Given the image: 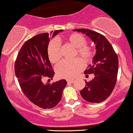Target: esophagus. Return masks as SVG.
I'll return each mask as SVG.
<instances>
[{"label": "esophagus", "instance_id": "34e87169", "mask_svg": "<svg viewBox=\"0 0 133 133\" xmlns=\"http://www.w3.org/2000/svg\"><path fill=\"white\" fill-rule=\"evenodd\" d=\"M67 83H73L74 81L73 80H67Z\"/></svg>", "mask_w": 133, "mask_h": 133}]
</instances>
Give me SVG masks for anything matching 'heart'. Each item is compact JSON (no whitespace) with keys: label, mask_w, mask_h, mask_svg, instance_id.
I'll return each instance as SVG.
<instances>
[{"label":"heart","mask_w":133,"mask_h":133,"mask_svg":"<svg viewBox=\"0 0 133 133\" xmlns=\"http://www.w3.org/2000/svg\"><path fill=\"white\" fill-rule=\"evenodd\" d=\"M64 43L74 48V57H78L85 64L92 61L95 56V49L92 46L87 44V38L83 35L74 33L69 35L63 39ZM46 53L50 63H56L61 58V49L59 44L55 40L50 41L47 46ZM84 67V64L79 58L72 61H63L55 68L56 75L59 78L72 79L75 78Z\"/></svg>","instance_id":"b5f03b06"}]
</instances>
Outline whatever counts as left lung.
Returning a JSON list of instances; mask_svg holds the SVG:
<instances>
[{
	"instance_id": "left-lung-1",
	"label": "left lung",
	"mask_w": 133,
	"mask_h": 133,
	"mask_svg": "<svg viewBox=\"0 0 133 133\" xmlns=\"http://www.w3.org/2000/svg\"><path fill=\"white\" fill-rule=\"evenodd\" d=\"M74 30L89 36L95 43L97 50L92 64L89 65L84 72L86 76L94 74L95 77L89 82L85 81V87L80 93L89 103H101L112 93L117 83L118 56L109 41L101 34L86 29Z\"/></svg>"
}]
</instances>
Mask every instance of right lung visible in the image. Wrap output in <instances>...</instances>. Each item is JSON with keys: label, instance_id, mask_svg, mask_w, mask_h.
Here are the masks:
<instances>
[{"label": "right lung", "instance_id": "obj_1", "mask_svg": "<svg viewBox=\"0 0 133 133\" xmlns=\"http://www.w3.org/2000/svg\"><path fill=\"white\" fill-rule=\"evenodd\" d=\"M63 30H55L52 38ZM49 33L38 34L26 41L18 52L15 64V72L20 87L32 103L42 109H52L61 101L67 82L63 79L44 84L43 79L50 81L54 72L47 56L46 49L50 41Z\"/></svg>", "mask_w": 133, "mask_h": 133}]
</instances>
